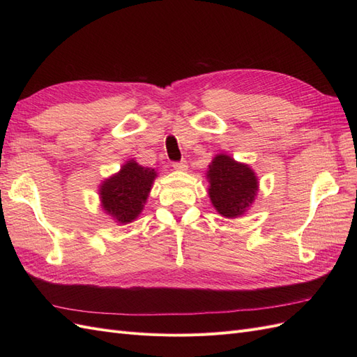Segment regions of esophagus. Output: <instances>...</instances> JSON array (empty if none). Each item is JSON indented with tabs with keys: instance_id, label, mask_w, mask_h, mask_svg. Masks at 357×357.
Instances as JSON below:
<instances>
[{
	"instance_id": "1",
	"label": "esophagus",
	"mask_w": 357,
	"mask_h": 357,
	"mask_svg": "<svg viewBox=\"0 0 357 357\" xmlns=\"http://www.w3.org/2000/svg\"><path fill=\"white\" fill-rule=\"evenodd\" d=\"M172 168H174L176 171H186L188 169V162L185 159L178 160V162H172Z\"/></svg>"
}]
</instances>
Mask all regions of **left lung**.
Segmentation results:
<instances>
[{"instance_id": "1", "label": "left lung", "mask_w": 357, "mask_h": 357, "mask_svg": "<svg viewBox=\"0 0 357 357\" xmlns=\"http://www.w3.org/2000/svg\"><path fill=\"white\" fill-rule=\"evenodd\" d=\"M207 177L210 178V199L225 218H238L256 197L257 178L255 172L229 156H215Z\"/></svg>"}]
</instances>
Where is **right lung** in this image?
<instances>
[{
	"mask_svg": "<svg viewBox=\"0 0 357 357\" xmlns=\"http://www.w3.org/2000/svg\"><path fill=\"white\" fill-rule=\"evenodd\" d=\"M155 177V169L129 160L116 176L102 183L100 195L104 210L119 223L132 222L142 213Z\"/></svg>",
	"mask_w": 357,
	"mask_h": 357,
	"instance_id": "obj_1",
	"label": "right lung"
}]
</instances>
